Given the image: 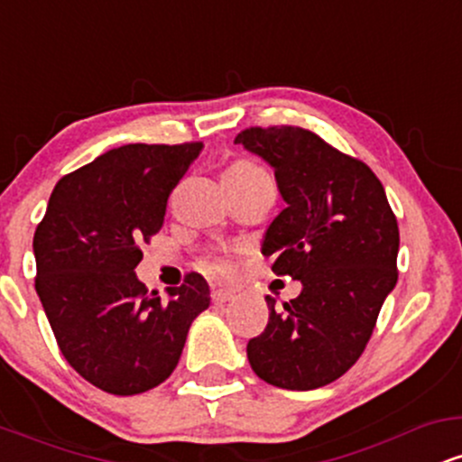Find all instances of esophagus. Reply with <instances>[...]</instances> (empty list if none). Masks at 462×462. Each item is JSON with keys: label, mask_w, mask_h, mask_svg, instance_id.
<instances>
[{"label": "esophagus", "mask_w": 462, "mask_h": 462, "mask_svg": "<svg viewBox=\"0 0 462 462\" xmlns=\"http://www.w3.org/2000/svg\"><path fill=\"white\" fill-rule=\"evenodd\" d=\"M235 300V291L232 289H215L213 291V301L215 304H226V301Z\"/></svg>", "instance_id": "34e87169"}]
</instances>
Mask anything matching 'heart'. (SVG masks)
Listing matches in <instances>:
<instances>
[{
  "instance_id": "obj_1",
  "label": "heart",
  "mask_w": 462,
  "mask_h": 462,
  "mask_svg": "<svg viewBox=\"0 0 462 462\" xmlns=\"http://www.w3.org/2000/svg\"><path fill=\"white\" fill-rule=\"evenodd\" d=\"M256 164L247 162V161H238L232 164L230 169H227V173H247V171H256ZM208 267L213 269V272H224V269H227V263L224 261H210Z\"/></svg>"
}]
</instances>
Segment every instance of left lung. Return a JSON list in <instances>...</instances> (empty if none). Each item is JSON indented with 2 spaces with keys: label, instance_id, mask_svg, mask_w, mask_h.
Wrapping results in <instances>:
<instances>
[{
  "label": "left lung",
  "instance_id": "obj_1",
  "mask_svg": "<svg viewBox=\"0 0 462 462\" xmlns=\"http://www.w3.org/2000/svg\"><path fill=\"white\" fill-rule=\"evenodd\" d=\"M236 145L273 169L284 208L263 236L273 272L301 282L247 343L254 374L289 391L319 389L360 358L397 282L400 230L384 187L365 162L293 125L249 128Z\"/></svg>",
  "mask_w": 462,
  "mask_h": 462
}]
</instances>
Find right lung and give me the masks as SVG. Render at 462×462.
<instances>
[{
  "instance_id": "obj_1",
  "label": "right lung",
  "mask_w": 462,
  "mask_h": 462,
  "mask_svg": "<svg viewBox=\"0 0 462 462\" xmlns=\"http://www.w3.org/2000/svg\"><path fill=\"white\" fill-rule=\"evenodd\" d=\"M201 143L108 150L51 190L34 232L36 293L67 363L113 395H136L176 369L190 323L210 306L189 273L161 300L136 278L141 241L162 227L167 199Z\"/></svg>"
}]
</instances>
